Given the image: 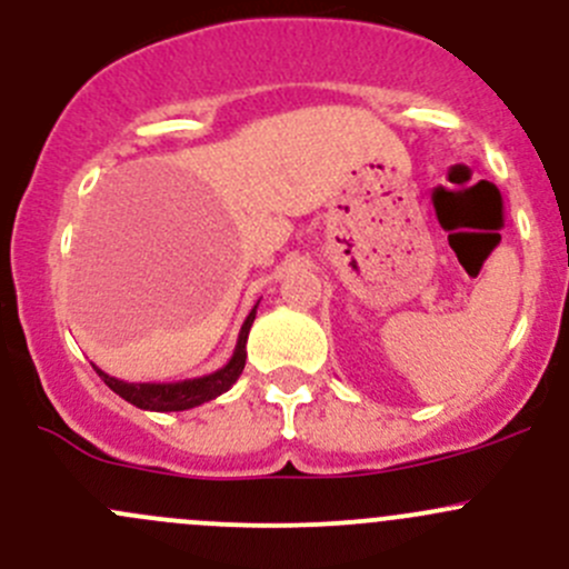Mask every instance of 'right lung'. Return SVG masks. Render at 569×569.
<instances>
[{
  "label": "right lung",
  "instance_id": "right-lung-1",
  "mask_svg": "<svg viewBox=\"0 0 569 569\" xmlns=\"http://www.w3.org/2000/svg\"><path fill=\"white\" fill-rule=\"evenodd\" d=\"M256 308L244 319L242 330H239L237 349H233L231 360H228L222 369L211 371V375L192 377V380L181 382H123L118 377H109L107 371H99L101 380L112 388L120 399H126L129 405L140 407V410H153V412H178V410H192V407L203 405V401L217 399L239 380L244 369V360H248V332L252 327V319H256Z\"/></svg>",
  "mask_w": 569,
  "mask_h": 569
}]
</instances>
